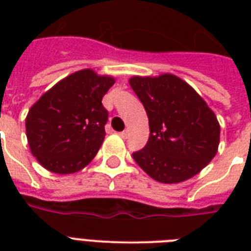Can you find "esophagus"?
I'll use <instances>...</instances> for the list:
<instances>
[{
  "label": "esophagus",
  "instance_id": "esophagus-1",
  "mask_svg": "<svg viewBox=\"0 0 251 251\" xmlns=\"http://www.w3.org/2000/svg\"><path fill=\"white\" fill-rule=\"evenodd\" d=\"M118 135L121 138H124V139H126L127 138V135H129V133H127V130H125V131H121V133H118Z\"/></svg>",
  "mask_w": 251,
  "mask_h": 251
}]
</instances>
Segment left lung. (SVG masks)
<instances>
[{"instance_id": "1", "label": "left lung", "mask_w": 251, "mask_h": 251, "mask_svg": "<svg viewBox=\"0 0 251 251\" xmlns=\"http://www.w3.org/2000/svg\"><path fill=\"white\" fill-rule=\"evenodd\" d=\"M133 91L149 117L150 138L133 153L137 164L157 182L194 177L218 153L220 124L202 96L175 74L134 75Z\"/></svg>"}]
</instances>
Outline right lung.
<instances>
[{
	"label": "right lung",
	"mask_w": 251,
	"mask_h": 251,
	"mask_svg": "<svg viewBox=\"0 0 251 251\" xmlns=\"http://www.w3.org/2000/svg\"><path fill=\"white\" fill-rule=\"evenodd\" d=\"M114 82V76L82 69L57 82L29 108L25 135L41 167L72 175L90 164L105 138L108 112L101 100Z\"/></svg>",
	"instance_id": "add662e5"
}]
</instances>
